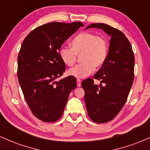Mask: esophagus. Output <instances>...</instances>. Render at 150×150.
<instances>
[{
    "mask_svg": "<svg viewBox=\"0 0 150 150\" xmlns=\"http://www.w3.org/2000/svg\"><path fill=\"white\" fill-rule=\"evenodd\" d=\"M77 85L78 87L81 86V81L80 80H77Z\"/></svg>",
    "mask_w": 150,
    "mask_h": 150,
    "instance_id": "obj_1",
    "label": "esophagus"
}]
</instances>
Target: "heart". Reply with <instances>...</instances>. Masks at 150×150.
<instances>
[{
  "label": "heart",
  "instance_id": "obj_1",
  "mask_svg": "<svg viewBox=\"0 0 150 150\" xmlns=\"http://www.w3.org/2000/svg\"><path fill=\"white\" fill-rule=\"evenodd\" d=\"M83 63L77 65L67 72L70 76L82 79L89 76L96 68L104 64L108 56L107 42L102 37L92 32H82L71 41V48L63 46L59 50V57L67 66H73L80 56Z\"/></svg>",
  "mask_w": 150,
  "mask_h": 150
}]
</instances>
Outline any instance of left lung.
<instances>
[{"instance_id": "obj_1", "label": "left lung", "mask_w": 150, "mask_h": 150, "mask_svg": "<svg viewBox=\"0 0 150 150\" xmlns=\"http://www.w3.org/2000/svg\"><path fill=\"white\" fill-rule=\"evenodd\" d=\"M89 28L100 29L111 37L106 62L94 76L104 85H94L91 78L82 82L89 118L103 123L113 119L124 106L133 82L135 57L130 42L120 30L102 23L92 24L85 30Z\"/></svg>"}]
</instances>
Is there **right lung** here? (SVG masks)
<instances>
[{"mask_svg": "<svg viewBox=\"0 0 150 150\" xmlns=\"http://www.w3.org/2000/svg\"><path fill=\"white\" fill-rule=\"evenodd\" d=\"M83 26L80 22H51L37 27L22 42L18 58L19 83L32 112L42 121L59 119L76 87L75 77L55 80L65 70L59 57L62 44Z\"/></svg>", "mask_w": 150, "mask_h": 150, "instance_id": "1", "label": "right lung"}]
</instances>
